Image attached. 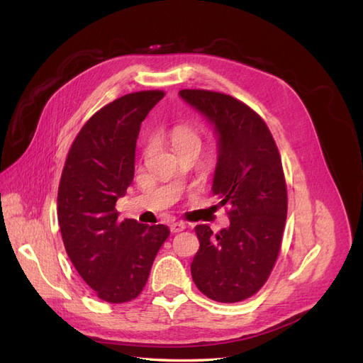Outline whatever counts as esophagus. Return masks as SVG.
<instances>
[{"label":"esophagus","mask_w":363,"mask_h":363,"mask_svg":"<svg viewBox=\"0 0 363 363\" xmlns=\"http://www.w3.org/2000/svg\"><path fill=\"white\" fill-rule=\"evenodd\" d=\"M188 227L186 225V223H182V221H177V223H172L171 224V232L172 233H179V232H183V230Z\"/></svg>","instance_id":"obj_1"}]
</instances>
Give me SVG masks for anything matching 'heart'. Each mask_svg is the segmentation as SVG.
Here are the masks:
<instances>
[{
	"label": "heart",
	"instance_id": "obj_1",
	"mask_svg": "<svg viewBox=\"0 0 363 363\" xmlns=\"http://www.w3.org/2000/svg\"><path fill=\"white\" fill-rule=\"evenodd\" d=\"M169 138H171L174 148H177L183 144H188V142H194V140L200 142V138L195 133V130L188 125H175L169 131Z\"/></svg>",
	"mask_w": 363,
	"mask_h": 363
}]
</instances>
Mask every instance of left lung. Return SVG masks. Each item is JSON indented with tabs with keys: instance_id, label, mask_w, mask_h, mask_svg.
Wrapping results in <instances>:
<instances>
[{
	"instance_id": "left-lung-1",
	"label": "left lung",
	"mask_w": 363,
	"mask_h": 363,
	"mask_svg": "<svg viewBox=\"0 0 363 363\" xmlns=\"http://www.w3.org/2000/svg\"><path fill=\"white\" fill-rule=\"evenodd\" d=\"M182 100L201 113L218 138L212 192L228 203L230 225L213 235L195 227L200 250L191 263L194 283L219 303L255 295L277 260L288 213L281 159L262 118L236 98L183 89Z\"/></svg>"
}]
</instances>
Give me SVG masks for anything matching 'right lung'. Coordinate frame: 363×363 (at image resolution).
<instances>
[{
  "mask_svg": "<svg viewBox=\"0 0 363 363\" xmlns=\"http://www.w3.org/2000/svg\"><path fill=\"white\" fill-rule=\"evenodd\" d=\"M164 92L142 91L98 111L72 142L57 194L60 233L82 279L107 303L136 298L157 251L163 224L119 221L116 201L133 182L140 124Z\"/></svg>",
  "mask_w": 363,
  "mask_h": 363,
  "instance_id": "1",
  "label": "right lung"
}]
</instances>
